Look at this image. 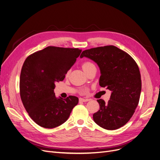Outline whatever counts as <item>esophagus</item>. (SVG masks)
Here are the masks:
<instances>
[{"label": "esophagus", "mask_w": 160, "mask_h": 160, "mask_svg": "<svg viewBox=\"0 0 160 160\" xmlns=\"http://www.w3.org/2000/svg\"><path fill=\"white\" fill-rule=\"evenodd\" d=\"M89 99H88V98H79V101L80 102H88V101H89Z\"/></svg>", "instance_id": "34e87169"}]
</instances>
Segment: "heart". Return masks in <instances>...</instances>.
<instances>
[{
    "label": "heart",
    "instance_id": "heart-1",
    "mask_svg": "<svg viewBox=\"0 0 160 160\" xmlns=\"http://www.w3.org/2000/svg\"><path fill=\"white\" fill-rule=\"evenodd\" d=\"M94 64L93 63H91L90 62H83L82 64V67L83 71H86L87 69H88L89 68H90L91 67L93 66Z\"/></svg>",
    "mask_w": 160,
    "mask_h": 160
}]
</instances>
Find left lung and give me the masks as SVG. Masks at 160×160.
I'll use <instances>...</instances> for the list:
<instances>
[{"label":"left lung","mask_w":160,"mask_h":160,"mask_svg":"<svg viewBox=\"0 0 160 160\" xmlns=\"http://www.w3.org/2000/svg\"><path fill=\"white\" fill-rule=\"evenodd\" d=\"M83 57L97 63L101 73L99 85L112 91L108 103L97 100L100 110L93 115L94 121L109 130L123 127L139 101L141 79L138 64L128 53L113 45L83 50L80 55Z\"/></svg>","instance_id":"8db88e82"}]
</instances>
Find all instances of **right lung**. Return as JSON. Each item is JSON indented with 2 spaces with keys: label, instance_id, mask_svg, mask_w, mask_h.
Wrapping results in <instances>:
<instances>
[{
  "label": "right lung",
  "instance_id": "add662e5",
  "mask_svg": "<svg viewBox=\"0 0 160 160\" xmlns=\"http://www.w3.org/2000/svg\"><path fill=\"white\" fill-rule=\"evenodd\" d=\"M81 49L49 46L28 56L20 75V96L30 118L40 127L53 128L64 123L78 98H57L56 82L63 81Z\"/></svg>",
  "mask_w": 160,
  "mask_h": 160
}]
</instances>
